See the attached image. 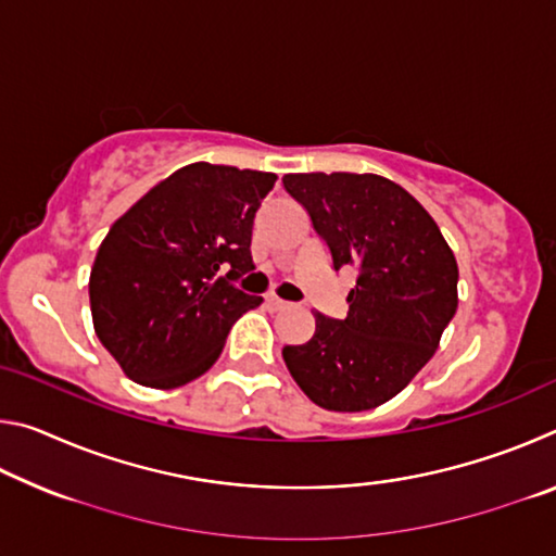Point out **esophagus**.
<instances>
[{"instance_id":"obj_1","label":"esophagus","mask_w":556,"mask_h":556,"mask_svg":"<svg viewBox=\"0 0 556 556\" xmlns=\"http://www.w3.org/2000/svg\"><path fill=\"white\" fill-rule=\"evenodd\" d=\"M265 304H267L269 312H281V308L289 306L285 299H279V296H275V294H269V296L265 299Z\"/></svg>"}]
</instances>
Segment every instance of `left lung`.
Here are the masks:
<instances>
[{"mask_svg":"<svg viewBox=\"0 0 556 556\" xmlns=\"http://www.w3.org/2000/svg\"><path fill=\"white\" fill-rule=\"evenodd\" d=\"M333 269L357 267L345 318L314 314L304 345L285 363L306 397L331 412H365L392 400L439 348L458 306V265L434 218L390 178L287 174Z\"/></svg>","mask_w":556,"mask_h":556,"instance_id":"left-lung-1","label":"left lung"}]
</instances>
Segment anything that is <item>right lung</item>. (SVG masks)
<instances>
[{
	"label": "right lung",
	"instance_id": "obj_1",
	"mask_svg": "<svg viewBox=\"0 0 556 556\" xmlns=\"http://www.w3.org/2000/svg\"><path fill=\"white\" fill-rule=\"evenodd\" d=\"M275 181L195 162L115 220L90 271V312L127 378L156 390L201 378L232 324L262 304L235 281L255 269L252 225Z\"/></svg>",
	"mask_w": 556,
	"mask_h": 556
}]
</instances>
